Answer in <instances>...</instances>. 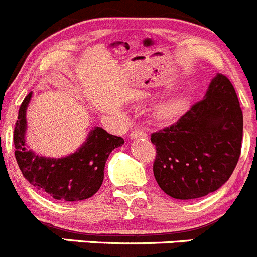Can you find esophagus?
I'll use <instances>...</instances> for the list:
<instances>
[{
    "label": "esophagus",
    "instance_id": "34e87169",
    "mask_svg": "<svg viewBox=\"0 0 257 257\" xmlns=\"http://www.w3.org/2000/svg\"><path fill=\"white\" fill-rule=\"evenodd\" d=\"M147 138H148V134L141 130H134L133 133L130 134V139H147Z\"/></svg>",
    "mask_w": 257,
    "mask_h": 257
}]
</instances>
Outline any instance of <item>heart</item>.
Returning a JSON list of instances; mask_svg holds the SVG:
<instances>
[{
    "label": "heart",
    "mask_w": 257,
    "mask_h": 257,
    "mask_svg": "<svg viewBox=\"0 0 257 257\" xmlns=\"http://www.w3.org/2000/svg\"><path fill=\"white\" fill-rule=\"evenodd\" d=\"M183 104H185V98H183V95L172 96L171 99L166 100V102L162 103L158 107V117L161 119H164V121L173 119L175 117H177L180 114L183 108Z\"/></svg>",
    "instance_id": "b5f03b06"
}]
</instances>
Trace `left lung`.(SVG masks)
<instances>
[{
    "mask_svg": "<svg viewBox=\"0 0 257 257\" xmlns=\"http://www.w3.org/2000/svg\"><path fill=\"white\" fill-rule=\"evenodd\" d=\"M243 116L232 82L216 74L204 99L177 121L152 134L157 149L153 172L173 199L206 196L222 187L241 154Z\"/></svg>",
    "mask_w": 257,
    "mask_h": 257,
    "instance_id": "1",
    "label": "left lung"
}]
</instances>
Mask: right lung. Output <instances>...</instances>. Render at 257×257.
<instances>
[{"instance_id": "add662e5", "label": "right lung", "mask_w": 257, "mask_h": 257, "mask_svg": "<svg viewBox=\"0 0 257 257\" xmlns=\"http://www.w3.org/2000/svg\"><path fill=\"white\" fill-rule=\"evenodd\" d=\"M32 94H28L21 103L14 130L15 158L21 173L37 190L56 200L89 199L102 186L105 162L113 149L123 144V139L110 135L102 127H94L81 147L72 154L62 158L35 154L28 148L25 140L27 109Z\"/></svg>"}]
</instances>
